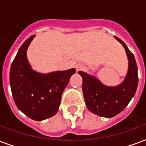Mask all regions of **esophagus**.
Masks as SVG:
<instances>
[{"label": "esophagus", "instance_id": "esophagus-1", "mask_svg": "<svg viewBox=\"0 0 146 146\" xmlns=\"http://www.w3.org/2000/svg\"><path fill=\"white\" fill-rule=\"evenodd\" d=\"M82 69V66H80V65H77L76 66V70H81Z\"/></svg>", "mask_w": 146, "mask_h": 146}]
</instances>
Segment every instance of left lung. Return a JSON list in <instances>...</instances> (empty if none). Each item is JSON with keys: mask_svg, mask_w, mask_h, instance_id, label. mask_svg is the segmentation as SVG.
Instances as JSON below:
<instances>
[{"mask_svg": "<svg viewBox=\"0 0 146 146\" xmlns=\"http://www.w3.org/2000/svg\"><path fill=\"white\" fill-rule=\"evenodd\" d=\"M125 48L129 60L127 75L120 85L106 87L94 76L79 72L83 78L82 89L87 107L104 117H113L124 110L134 97L138 83V67L135 56L123 40L116 37Z\"/></svg>", "mask_w": 146, "mask_h": 146, "instance_id": "left-lung-1", "label": "left lung"}]
</instances>
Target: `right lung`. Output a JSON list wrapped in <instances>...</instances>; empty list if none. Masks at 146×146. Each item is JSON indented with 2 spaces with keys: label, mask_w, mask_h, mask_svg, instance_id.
Instances as JSON below:
<instances>
[{
  "label": "right lung",
  "mask_w": 146,
  "mask_h": 146,
  "mask_svg": "<svg viewBox=\"0 0 146 146\" xmlns=\"http://www.w3.org/2000/svg\"><path fill=\"white\" fill-rule=\"evenodd\" d=\"M35 35L22 44L12 62L10 85L18 109L34 120L54 116L58 110L64 89L76 70L41 74L33 71L27 58V50Z\"/></svg>",
  "instance_id": "right-lung-1"
}]
</instances>
